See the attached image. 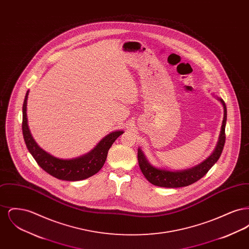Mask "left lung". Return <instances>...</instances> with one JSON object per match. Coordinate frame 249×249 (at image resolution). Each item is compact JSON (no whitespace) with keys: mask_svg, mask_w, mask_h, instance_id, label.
<instances>
[{"mask_svg":"<svg viewBox=\"0 0 249 249\" xmlns=\"http://www.w3.org/2000/svg\"><path fill=\"white\" fill-rule=\"evenodd\" d=\"M212 95L220 102L224 110V117L218 141L216 142L215 148L213 149L212 154L198 165L185 170L171 171L165 168H159L151 164L146 159L145 155L143 154L142 149L138 147V162L140 169L144 178H146L152 185L162 188H181L190 186L191 184L197 182L202 177H204L207 174V172L213 167V164L218 160L225 144L227 108L224 101L221 98L215 96L213 93Z\"/></svg>","mask_w":249,"mask_h":249,"instance_id":"obj_1","label":"left lung"}]
</instances>
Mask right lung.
<instances>
[{
	"instance_id": "right-lung-1",
	"label": "right lung",
	"mask_w": 249,
	"mask_h": 249,
	"mask_svg": "<svg viewBox=\"0 0 249 249\" xmlns=\"http://www.w3.org/2000/svg\"><path fill=\"white\" fill-rule=\"evenodd\" d=\"M28 95L29 90L25 96L22 107V132L26 146L38 165L52 177L65 181H79L97 174L106 162L109 148L124 131L110 132L87 154L73 159H59L41 148L31 133L26 113Z\"/></svg>"
}]
</instances>
